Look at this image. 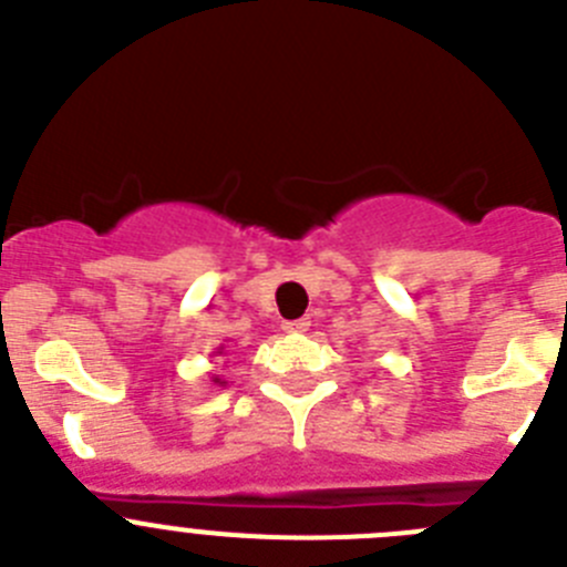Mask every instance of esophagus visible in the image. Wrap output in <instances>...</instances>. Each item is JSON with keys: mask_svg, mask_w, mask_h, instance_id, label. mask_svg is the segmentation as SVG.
<instances>
[{"mask_svg": "<svg viewBox=\"0 0 567 567\" xmlns=\"http://www.w3.org/2000/svg\"><path fill=\"white\" fill-rule=\"evenodd\" d=\"M311 326L309 318H300V320H287L284 323V331H289V334H300V331H306Z\"/></svg>", "mask_w": 567, "mask_h": 567, "instance_id": "obj_1", "label": "esophagus"}]
</instances>
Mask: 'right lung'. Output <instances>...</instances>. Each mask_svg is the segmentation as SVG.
<instances>
[{
  "label": "right lung",
  "instance_id": "obj_1",
  "mask_svg": "<svg viewBox=\"0 0 567 567\" xmlns=\"http://www.w3.org/2000/svg\"><path fill=\"white\" fill-rule=\"evenodd\" d=\"M216 354H221V348H219V351H216ZM213 382H216V385H225V382H221L219 377H213Z\"/></svg>",
  "mask_w": 567,
  "mask_h": 567
}]
</instances>
